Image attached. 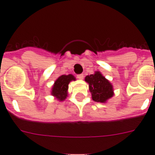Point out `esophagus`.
<instances>
[{
	"label": "esophagus",
	"mask_w": 155,
	"mask_h": 155,
	"mask_svg": "<svg viewBox=\"0 0 155 155\" xmlns=\"http://www.w3.org/2000/svg\"><path fill=\"white\" fill-rule=\"evenodd\" d=\"M77 78L78 79H80V80H82V79L84 78V74H81L77 75Z\"/></svg>",
	"instance_id": "1"
}]
</instances>
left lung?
Returning a JSON list of instances; mask_svg holds the SVG:
<instances>
[{
    "label": "left lung",
    "mask_w": 155,
    "mask_h": 155,
    "mask_svg": "<svg viewBox=\"0 0 155 155\" xmlns=\"http://www.w3.org/2000/svg\"><path fill=\"white\" fill-rule=\"evenodd\" d=\"M85 81L89 83V90L94 101L104 103L113 96L112 85L100 72L85 77Z\"/></svg>",
    "instance_id": "obj_1"
}]
</instances>
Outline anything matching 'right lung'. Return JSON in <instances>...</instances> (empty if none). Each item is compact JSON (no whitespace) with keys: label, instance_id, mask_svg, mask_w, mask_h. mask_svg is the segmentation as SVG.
Segmentation results:
<instances>
[{"label":"right lung","instance_id":"obj_1","mask_svg":"<svg viewBox=\"0 0 155 155\" xmlns=\"http://www.w3.org/2000/svg\"><path fill=\"white\" fill-rule=\"evenodd\" d=\"M71 81H75V78L72 74L60 76L54 84L51 92L52 95L61 101H64L67 97L68 85Z\"/></svg>","mask_w":155,"mask_h":155}]
</instances>
